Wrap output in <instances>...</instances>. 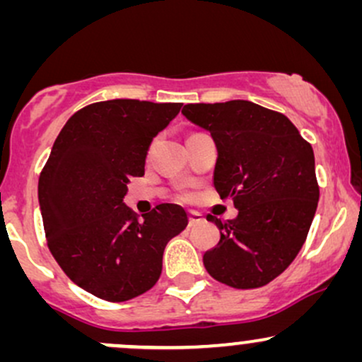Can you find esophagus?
I'll use <instances>...</instances> for the list:
<instances>
[{
    "label": "esophagus",
    "instance_id": "34e87169",
    "mask_svg": "<svg viewBox=\"0 0 362 362\" xmlns=\"http://www.w3.org/2000/svg\"><path fill=\"white\" fill-rule=\"evenodd\" d=\"M202 221H204L202 214L195 213V211H190V213H189V226H195V224H199Z\"/></svg>",
    "mask_w": 362,
    "mask_h": 362
}]
</instances>
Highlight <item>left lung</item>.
Masks as SVG:
<instances>
[{
	"label": "left lung",
	"instance_id": "8db88e82",
	"mask_svg": "<svg viewBox=\"0 0 362 362\" xmlns=\"http://www.w3.org/2000/svg\"><path fill=\"white\" fill-rule=\"evenodd\" d=\"M182 114L213 136L214 189L238 209L224 223L207 216L221 238L202 257L206 271L231 288H262L289 267L310 231L320 197L313 148L286 115L248 100L189 103Z\"/></svg>",
	"mask_w": 362,
	"mask_h": 362
}]
</instances>
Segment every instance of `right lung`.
I'll return each instance as SVG.
<instances>
[{
	"instance_id": "1",
	"label": "right lung",
	"mask_w": 362,
	"mask_h": 362,
	"mask_svg": "<svg viewBox=\"0 0 362 362\" xmlns=\"http://www.w3.org/2000/svg\"><path fill=\"white\" fill-rule=\"evenodd\" d=\"M180 109L129 98L91 103L54 141L39 178L45 238L66 276L100 300L151 289L165 247L189 223L177 204L156 206L143 219L124 204L129 180L144 175L153 138Z\"/></svg>"
}]
</instances>
